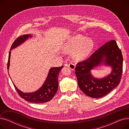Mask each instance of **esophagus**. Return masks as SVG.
Instances as JSON below:
<instances>
[{
  "mask_svg": "<svg viewBox=\"0 0 129 129\" xmlns=\"http://www.w3.org/2000/svg\"><path fill=\"white\" fill-rule=\"evenodd\" d=\"M68 66L70 67V68L72 70H74L75 69V67H76V65L75 64H74L73 63H71L70 64H69L68 65Z\"/></svg>",
  "mask_w": 129,
  "mask_h": 129,
  "instance_id": "34e87169",
  "label": "esophagus"
}]
</instances>
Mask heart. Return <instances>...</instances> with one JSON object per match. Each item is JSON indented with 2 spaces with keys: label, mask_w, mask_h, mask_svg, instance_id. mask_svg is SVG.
<instances>
[{
  "label": "heart",
  "mask_w": 129,
  "mask_h": 129,
  "mask_svg": "<svg viewBox=\"0 0 129 129\" xmlns=\"http://www.w3.org/2000/svg\"><path fill=\"white\" fill-rule=\"evenodd\" d=\"M93 47L94 43L92 39L78 35L67 39L62 46V49L65 53H73L72 57L74 59L82 60L90 55Z\"/></svg>",
  "instance_id": "1"
}]
</instances>
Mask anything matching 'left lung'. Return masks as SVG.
Instances as JSON below:
<instances>
[{
	"instance_id": "obj_1",
	"label": "left lung",
	"mask_w": 129,
	"mask_h": 129,
	"mask_svg": "<svg viewBox=\"0 0 129 129\" xmlns=\"http://www.w3.org/2000/svg\"><path fill=\"white\" fill-rule=\"evenodd\" d=\"M99 66L110 67L111 73L103 78L93 76L91 70ZM123 69V57L114 40L108 42L88 58L77 64L75 69L78 85L86 95L99 98L119 84Z\"/></svg>"
}]
</instances>
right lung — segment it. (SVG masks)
Returning <instances> with one entry per match:
<instances>
[{"label": "right lung", "instance_id": "obj_1", "mask_svg": "<svg viewBox=\"0 0 129 129\" xmlns=\"http://www.w3.org/2000/svg\"><path fill=\"white\" fill-rule=\"evenodd\" d=\"M33 36L31 34H26L18 38L13 43L10 51L9 53L7 69L9 71L10 67V59L11 56V51L17 48L19 46L24 43L29 38H32ZM63 66L60 67H52L50 70L48 75L44 81V83L37 90L31 92H24L19 90L13 83L15 89L20 96L25 100L33 103H44L50 101L55 96L58 87V77L60 70ZM10 76V75H9ZM11 79V77H10Z\"/></svg>", "mask_w": 129, "mask_h": 129}]
</instances>
